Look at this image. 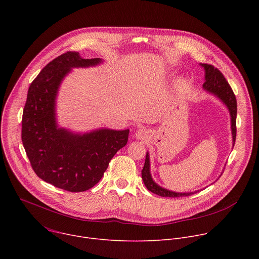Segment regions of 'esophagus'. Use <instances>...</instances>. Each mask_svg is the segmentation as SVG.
<instances>
[{"label":"esophagus","mask_w":259,"mask_h":259,"mask_svg":"<svg viewBox=\"0 0 259 259\" xmlns=\"http://www.w3.org/2000/svg\"><path fill=\"white\" fill-rule=\"evenodd\" d=\"M135 137L139 140H145L150 137V131L145 128H140L135 132Z\"/></svg>","instance_id":"34e87169"}]
</instances>
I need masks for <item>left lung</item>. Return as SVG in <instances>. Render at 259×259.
Segmentation results:
<instances>
[{
	"label": "left lung",
	"mask_w": 259,
	"mask_h": 259,
	"mask_svg": "<svg viewBox=\"0 0 259 259\" xmlns=\"http://www.w3.org/2000/svg\"><path fill=\"white\" fill-rule=\"evenodd\" d=\"M201 66L205 69V83L203 84L204 90L207 92L215 95L218 97L221 101H223L230 112L231 115V128H232V135H233V144H235L236 141V134H237V128H236V119H237V99L236 96L229 85L228 81L224 77L223 73L216 67H214L211 64L207 63H200ZM142 180L144 182V186L146 189L151 191L152 193L161 196V197H169V198H178V197H188L191 195H194L197 192H191V193H176L169 190H166L153 180L151 171H150V155L146 153L145 156V162L144 166L141 171ZM199 192V191H198Z\"/></svg>",
	"instance_id": "obj_1"
}]
</instances>
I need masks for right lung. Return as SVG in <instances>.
<instances>
[{
	"label": "right lung",
	"mask_w": 259,
	"mask_h": 259,
	"mask_svg": "<svg viewBox=\"0 0 259 259\" xmlns=\"http://www.w3.org/2000/svg\"><path fill=\"white\" fill-rule=\"evenodd\" d=\"M101 62L100 58H82L79 52L61 54L31 82L23 108L21 139L32 170L44 181L71 193L93 188L128 141V129L80 134L57 126L55 102L64 77L71 68Z\"/></svg>",
	"instance_id": "1"
}]
</instances>
